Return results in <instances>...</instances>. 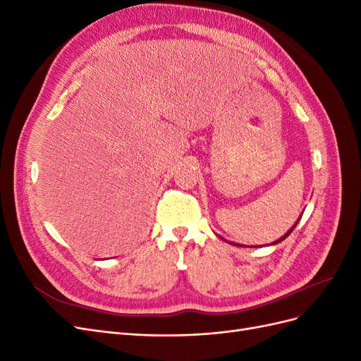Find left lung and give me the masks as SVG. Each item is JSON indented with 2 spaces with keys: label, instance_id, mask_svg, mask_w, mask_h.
Wrapping results in <instances>:
<instances>
[{
  "label": "left lung",
  "instance_id": "left-lung-1",
  "mask_svg": "<svg viewBox=\"0 0 361 361\" xmlns=\"http://www.w3.org/2000/svg\"><path fill=\"white\" fill-rule=\"evenodd\" d=\"M298 221H300V218H298ZM298 221H297V223H295V224H293V226H292V227H290V228H289V231H288V232H286V233H285V235H283V236H281V238H280V239H277V241H274V243H272V245H274V244H279V243H281V241H283V239H286V238H288V236H289V235H290V233H292V231H293V228H295V227H297V224H298ZM220 238H221V236H220ZM221 239H224V238H221ZM224 241H226V239H224ZM226 243H228V241H226ZM228 244H232V245H239V247H243V245H241V244H235V243H228Z\"/></svg>",
  "mask_w": 361,
  "mask_h": 361
}]
</instances>
